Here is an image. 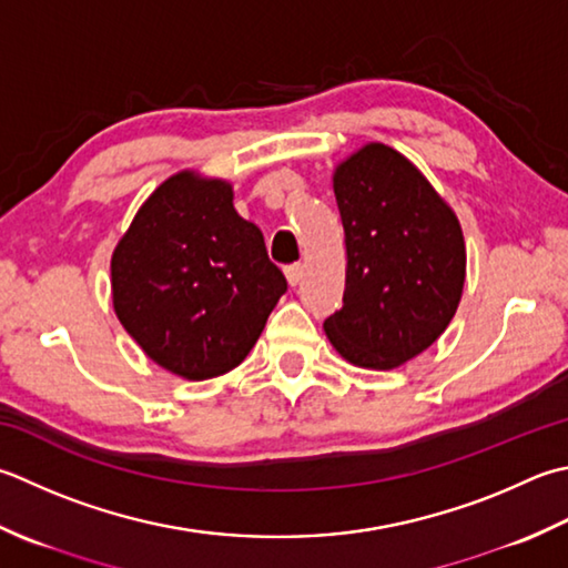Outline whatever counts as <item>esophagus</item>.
<instances>
[{
  "label": "esophagus",
  "mask_w": 568,
  "mask_h": 568,
  "mask_svg": "<svg viewBox=\"0 0 568 568\" xmlns=\"http://www.w3.org/2000/svg\"><path fill=\"white\" fill-rule=\"evenodd\" d=\"M303 275H305L303 263H293V265H287V268H285V277H287V283H291V285H297L300 281H303Z\"/></svg>",
  "instance_id": "obj_1"
}]
</instances>
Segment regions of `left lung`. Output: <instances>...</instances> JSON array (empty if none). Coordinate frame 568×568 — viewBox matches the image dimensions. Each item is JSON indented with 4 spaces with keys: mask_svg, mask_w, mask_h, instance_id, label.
<instances>
[{
    "mask_svg": "<svg viewBox=\"0 0 568 568\" xmlns=\"http://www.w3.org/2000/svg\"><path fill=\"white\" fill-rule=\"evenodd\" d=\"M347 281L325 332L344 359L394 369L428 349L458 310L465 241L458 216L402 152L364 144L335 176Z\"/></svg>",
    "mask_w": 568,
    "mask_h": 568,
    "instance_id": "1",
    "label": "left lung"
}]
</instances>
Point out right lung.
<instances>
[{"label":"right lung","instance_id":"right-lung-1","mask_svg":"<svg viewBox=\"0 0 568 568\" xmlns=\"http://www.w3.org/2000/svg\"><path fill=\"white\" fill-rule=\"evenodd\" d=\"M115 315L152 362L202 382L239 366L287 291L224 180L180 172L140 206L110 261Z\"/></svg>","mask_w":568,"mask_h":568}]
</instances>
